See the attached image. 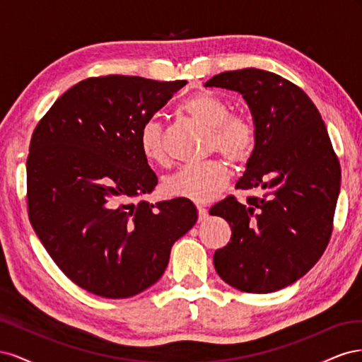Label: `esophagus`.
Returning a JSON list of instances; mask_svg holds the SVG:
<instances>
[{
  "instance_id": "34e87169",
  "label": "esophagus",
  "mask_w": 362,
  "mask_h": 362,
  "mask_svg": "<svg viewBox=\"0 0 362 362\" xmlns=\"http://www.w3.org/2000/svg\"><path fill=\"white\" fill-rule=\"evenodd\" d=\"M206 216H208L206 208L202 206V205H198V217H199V221H204V218H205Z\"/></svg>"
}]
</instances>
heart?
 Instances as JSON below:
<instances>
[{"instance_id":"b5f03b06","label":"heart","mask_w":362,"mask_h":362,"mask_svg":"<svg viewBox=\"0 0 362 362\" xmlns=\"http://www.w3.org/2000/svg\"><path fill=\"white\" fill-rule=\"evenodd\" d=\"M181 110L194 122L208 128V151H217L233 164H243L250 158L257 144V127L250 116L231 113L229 103L210 92L190 96L182 103ZM139 145L149 163H166L163 128L156 117L145 120L140 127ZM226 180V164L222 160H208L180 168L166 178L163 189L172 198L204 204L222 192Z\"/></svg>"}]
</instances>
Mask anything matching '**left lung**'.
<instances>
[{"mask_svg": "<svg viewBox=\"0 0 362 362\" xmlns=\"http://www.w3.org/2000/svg\"><path fill=\"white\" fill-rule=\"evenodd\" d=\"M205 87L242 93L257 144L238 190H259L211 206L231 226V242L214 252L226 284L246 293L278 291L300 279L329 243L341 169L322 116L300 87L269 71L214 75Z\"/></svg>", "mask_w": 362, "mask_h": 362, "instance_id": "left-lung-1", "label": "left lung"}]
</instances>
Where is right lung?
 <instances>
[{"label": "right lung", "instance_id": "right-lung-1", "mask_svg": "<svg viewBox=\"0 0 362 362\" xmlns=\"http://www.w3.org/2000/svg\"><path fill=\"white\" fill-rule=\"evenodd\" d=\"M185 84L92 76L64 92L33 131L31 226L59 269L89 293L125 299L146 290L198 221L189 199L133 202L158 182L140 151V127Z\"/></svg>", "mask_w": 362, "mask_h": 362}]
</instances>
